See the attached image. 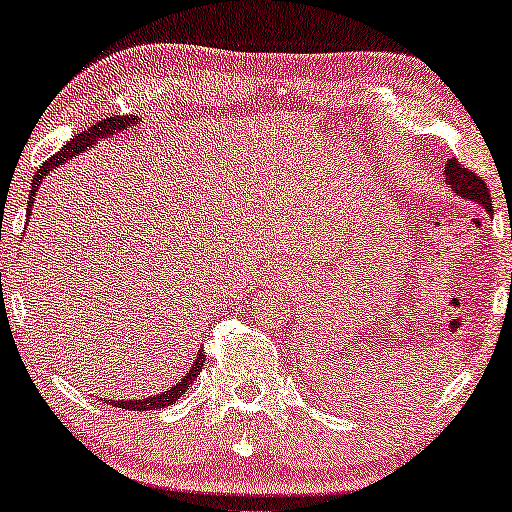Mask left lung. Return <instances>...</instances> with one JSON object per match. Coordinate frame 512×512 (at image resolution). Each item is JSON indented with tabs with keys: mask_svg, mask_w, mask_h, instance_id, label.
Instances as JSON below:
<instances>
[{
	"mask_svg": "<svg viewBox=\"0 0 512 512\" xmlns=\"http://www.w3.org/2000/svg\"><path fill=\"white\" fill-rule=\"evenodd\" d=\"M445 181H447V186H450L452 191L459 195V198L478 202V205L487 209V214H494L492 195H489L487 184L482 181V177H478V174H473V170H468V167L459 165L457 158L447 160Z\"/></svg>",
	"mask_w": 512,
	"mask_h": 512,
	"instance_id": "8db88e82",
	"label": "left lung"
}]
</instances>
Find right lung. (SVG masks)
Returning a JSON list of instances; mask_svg holds the SVG:
<instances>
[{"label": "right lung", "mask_w": 512, "mask_h": 512, "mask_svg": "<svg viewBox=\"0 0 512 512\" xmlns=\"http://www.w3.org/2000/svg\"><path fill=\"white\" fill-rule=\"evenodd\" d=\"M135 123H137V118H132V116H109V118H104V121L93 125V128L83 130L81 135H76V137L72 139V142H67L65 146H62V149H60L58 153H55V156L48 158L46 163L39 167V172L34 174V179H32V191H30V198H27V216L32 214L34 195H37L41 181H44V179L48 177V172H53L55 167L65 165L69 158H74V156H79V153L88 151L90 146L100 142V139H104V137H114V135H118V132H125V130L130 128V125H135ZM202 366H205V352H202V349H200L198 356H195V361L191 363V368L186 370V375L181 377V382L174 384V387L163 389V391H160V394H156V396L139 398V401H125V398H121V401H111V403H114L116 408H128V410H139V412H142V410H158V408H165V405L177 403L179 396L186 394V389L191 387V384H193L195 380H198Z\"/></svg>", "instance_id": "right-lung-1"}]
</instances>
